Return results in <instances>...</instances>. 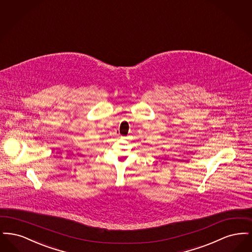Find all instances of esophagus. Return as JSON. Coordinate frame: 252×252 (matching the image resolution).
<instances>
[{
	"instance_id": "obj_1",
	"label": "esophagus",
	"mask_w": 252,
	"mask_h": 252,
	"mask_svg": "<svg viewBox=\"0 0 252 252\" xmlns=\"http://www.w3.org/2000/svg\"><path fill=\"white\" fill-rule=\"evenodd\" d=\"M121 138H122V139H126V137H123V136H121Z\"/></svg>"
}]
</instances>
